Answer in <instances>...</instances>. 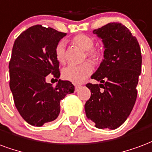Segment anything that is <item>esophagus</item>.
<instances>
[{"label":"esophagus","mask_w":152,"mask_h":152,"mask_svg":"<svg viewBox=\"0 0 152 152\" xmlns=\"http://www.w3.org/2000/svg\"><path fill=\"white\" fill-rule=\"evenodd\" d=\"M81 87V86H80V85H75V91H78V89H79Z\"/></svg>","instance_id":"1"}]
</instances>
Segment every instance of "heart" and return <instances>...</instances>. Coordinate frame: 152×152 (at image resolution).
<instances>
[{"instance_id": "heart-1", "label": "heart", "mask_w": 152, "mask_h": 152, "mask_svg": "<svg viewBox=\"0 0 152 152\" xmlns=\"http://www.w3.org/2000/svg\"><path fill=\"white\" fill-rule=\"evenodd\" d=\"M72 42L82 50H85V57L92 61L97 63L102 59V52L97 48H93L95 40L93 37L79 34L72 38ZM55 56L57 61L64 64L66 59V43L64 41H59L55 48ZM93 67L90 62H85L80 65L70 64L62 71V76L66 80L75 84H81L93 73Z\"/></svg>"}]
</instances>
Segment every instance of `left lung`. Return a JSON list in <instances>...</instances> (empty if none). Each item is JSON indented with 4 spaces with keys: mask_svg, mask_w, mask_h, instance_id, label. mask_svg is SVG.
Instances as JSON below:
<instances>
[{
    "mask_svg": "<svg viewBox=\"0 0 152 152\" xmlns=\"http://www.w3.org/2000/svg\"><path fill=\"white\" fill-rule=\"evenodd\" d=\"M104 42V59L88 83L90 98L85 104L96 127L114 130L126 120L137 98L142 55L138 40L124 25L110 22L93 30Z\"/></svg>",
    "mask_w": 152,
    "mask_h": 152,
    "instance_id": "left-lung-1",
    "label": "left lung"
}]
</instances>
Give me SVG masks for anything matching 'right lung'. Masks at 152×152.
<instances>
[{
    "label": "right lung",
    "instance_id": "add662e5",
    "mask_svg": "<svg viewBox=\"0 0 152 152\" xmlns=\"http://www.w3.org/2000/svg\"><path fill=\"white\" fill-rule=\"evenodd\" d=\"M66 34L35 25L14 42L9 64L10 87L20 115L32 126H42L57 118L60 101L75 90L68 80H59L56 87L46 82L50 74L57 79L60 76L55 48Z\"/></svg>",
    "mask_w": 152,
    "mask_h": 152
}]
</instances>
